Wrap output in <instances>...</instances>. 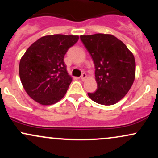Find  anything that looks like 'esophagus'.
<instances>
[{
	"label": "esophagus",
	"mask_w": 158,
	"mask_h": 158,
	"mask_svg": "<svg viewBox=\"0 0 158 158\" xmlns=\"http://www.w3.org/2000/svg\"><path fill=\"white\" fill-rule=\"evenodd\" d=\"M80 78H81V80H83V81L85 80V79H86V78H87V74L85 73H82V74H81V76Z\"/></svg>",
	"instance_id": "34e87169"
}]
</instances>
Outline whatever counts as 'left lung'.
Listing matches in <instances>:
<instances>
[{"label": "left lung", "instance_id": "8db88e82", "mask_svg": "<svg viewBox=\"0 0 158 158\" xmlns=\"http://www.w3.org/2000/svg\"><path fill=\"white\" fill-rule=\"evenodd\" d=\"M80 39L96 69L97 89L88 93V97L103 106L116 104L126 96L135 81V56L122 41L110 34L83 35Z\"/></svg>", "mask_w": 158, "mask_h": 158}]
</instances>
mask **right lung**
Here are the masks:
<instances>
[{
    "mask_svg": "<svg viewBox=\"0 0 158 158\" xmlns=\"http://www.w3.org/2000/svg\"><path fill=\"white\" fill-rule=\"evenodd\" d=\"M78 35H44L29 47L19 63V76L27 94L36 102L50 106L61 100L72 81L64 56Z\"/></svg>",
    "mask_w": 158,
    "mask_h": 158,
    "instance_id": "obj_1",
    "label": "right lung"
}]
</instances>
